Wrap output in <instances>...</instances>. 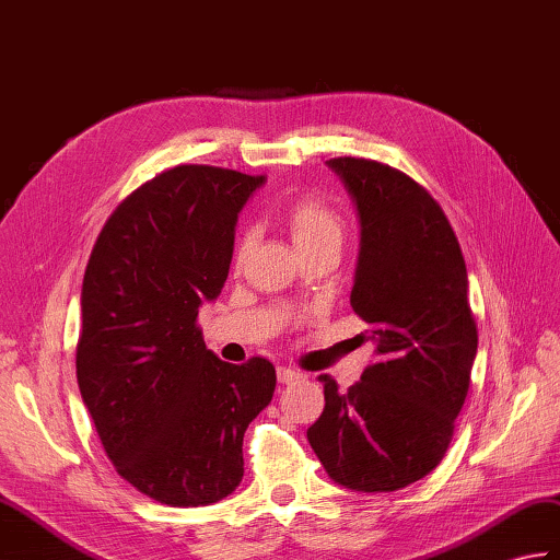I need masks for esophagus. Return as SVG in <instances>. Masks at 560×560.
<instances>
[{"label": "esophagus", "mask_w": 560, "mask_h": 560, "mask_svg": "<svg viewBox=\"0 0 560 560\" xmlns=\"http://www.w3.org/2000/svg\"><path fill=\"white\" fill-rule=\"evenodd\" d=\"M277 380H279L281 384H291V382L303 380V372L291 370V368H277Z\"/></svg>", "instance_id": "1"}]
</instances>
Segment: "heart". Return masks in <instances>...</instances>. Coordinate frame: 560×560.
<instances>
[{
    "label": "heart",
    "instance_id": "1",
    "mask_svg": "<svg viewBox=\"0 0 560 560\" xmlns=\"http://www.w3.org/2000/svg\"><path fill=\"white\" fill-rule=\"evenodd\" d=\"M283 224L289 229L293 245L298 253H312L319 248H341L346 236L343 217L322 198H303L295 200L289 210L283 212ZM253 250V233L243 231L236 248H233V267L241 269L245 259Z\"/></svg>",
    "mask_w": 560,
    "mask_h": 560
}]
</instances>
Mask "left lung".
Segmentation results:
<instances>
[{"mask_svg": "<svg viewBox=\"0 0 560 560\" xmlns=\"http://www.w3.org/2000/svg\"><path fill=\"white\" fill-rule=\"evenodd\" d=\"M360 217L350 305L372 331L374 362L348 392L322 374L324 410L307 441L336 485L396 491L444 458L470 388L477 324L460 243L439 202L398 168L327 162Z\"/></svg>", "mask_w": 560, "mask_h": 560, "instance_id": "obj_1", "label": "left lung"}]
</instances>
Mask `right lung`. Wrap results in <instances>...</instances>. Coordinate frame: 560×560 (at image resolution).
I'll return each instance as SVG.
<instances>
[{
  "instance_id": "obj_1",
  "label": "right lung",
  "mask_w": 560,
  "mask_h": 560,
  "mask_svg": "<svg viewBox=\"0 0 560 560\" xmlns=\"http://www.w3.org/2000/svg\"><path fill=\"white\" fill-rule=\"evenodd\" d=\"M262 184L221 166L166 168L116 207L85 267L78 388L116 472L176 509L241 485L243 434L275 396L269 360H219L198 327Z\"/></svg>"
}]
</instances>
